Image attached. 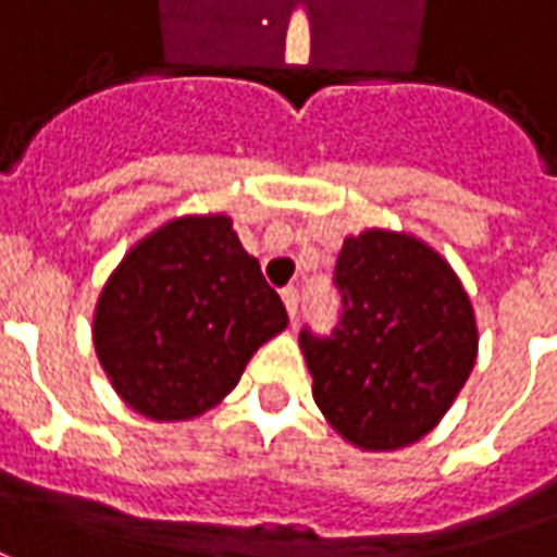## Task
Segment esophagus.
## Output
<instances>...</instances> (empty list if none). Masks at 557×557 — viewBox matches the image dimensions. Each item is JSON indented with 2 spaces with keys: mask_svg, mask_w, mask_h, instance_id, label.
I'll use <instances>...</instances> for the list:
<instances>
[{
  "mask_svg": "<svg viewBox=\"0 0 557 557\" xmlns=\"http://www.w3.org/2000/svg\"><path fill=\"white\" fill-rule=\"evenodd\" d=\"M280 295H283L286 313H289V319L295 322V313H298V289H295V286H286V289L280 292Z\"/></svg>",
  "mask_w": 557,
  "mask_h": 557,
  "instance_id": "1",
  "label": "esophagus"
}]
</instances>
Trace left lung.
<instances>
[{
	"label": "left lung",
	"mask_w": 557,
	"mask_h": 557,
	"mask_svg": "<svg viewBox=\"0 0 557 557\" xmlns=\"http://www.w3.org/2000/svg\"><path fill=\"white\" fill-rule=\"evenodd\" d=\"M341 322L301 332L313 400L359 449L392 453L425 437L476 361V319L441 252L407 232L346 238L334 265Z\"/></svg>",
	"instance_id": "1"
}]
</instances>
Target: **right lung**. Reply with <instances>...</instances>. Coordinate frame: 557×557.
I'll use <instances>...</instances> for the list:
<instances>
[{
    "label": "right lung",
    "mask_w": 557,
    "mask_h": 557,
    "mask_svg": "<svg viewBox=\"0 0 557 557\" xmlns=\"http://www.w3.org/2000/svg\"><path fill=\"white\" fill-rule=\"evenodd\" d=\"M286 307L225 213L181 216L132 247L104 283L92 344L135 413L184 422L238 386Z\"/></svg>",
    "instance_id": "1"
}]
</instances>
